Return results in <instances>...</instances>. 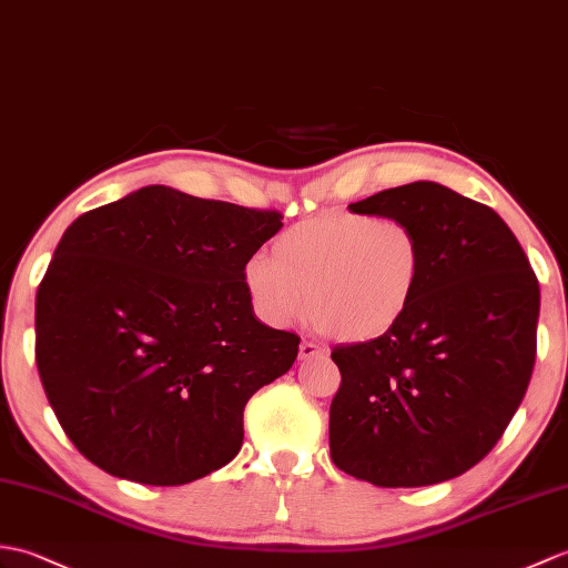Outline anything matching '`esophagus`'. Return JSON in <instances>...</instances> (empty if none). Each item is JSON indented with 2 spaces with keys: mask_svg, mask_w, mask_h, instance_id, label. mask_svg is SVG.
Masks as SVG:
<instances>
[{
  "mask_svg": "<svg viewBox=\"0 0 568 568\" xmlns=\"http://www.w3.org/2000/svg\"><path fill=\"white\" fill-rule=\"evenodd\" d=\"M324 355V348L312 344V341H302L300 344V361H312V358H320Z\"/></svg>",
  "mask_w": 568,
  "mask_h": 568,
  "instance_id": "1",
  "label": "esophagus"
}]
</instances>
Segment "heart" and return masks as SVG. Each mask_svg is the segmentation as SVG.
<instances>
[{"mask_svg":"<svg viewBox=\"0 0 568 568\" xmlns=\"http://www.w3.org/2000/svg\"><path fill=\"white\" fill-rule=\"evenodd\" d=\"M242 283L263 322L287 326L310 310L322 334L363 344L412 310L424 252L404 217L324 213L278 234L271 256L248 258Z\"/></svg>","mask_w":568,"mask_h":568,"instance_id":"b5f03b06","label":"heart"}]
</instances>
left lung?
Listing matches in <instances>:
<instances>
[{"mask_svg":"<svg viewBox=\"0 0 568 568\" xmlns=\"http://www.w3.org/2000/svg\"><path fill=\"white\" fill-rule=\"evenodd\" d=\"M348 210L412 224L424 283L392 332L334 348L332 459L387 489L455 479L491 453L530 385L539 283L491 207L435 181L379 191Z\"/></svg>","mask_w":568,"mask_h":568,"instance_id":"left-lung-1","label":"left lung"}]
</instances>
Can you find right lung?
Segmentation results:
<instances>
[{
	"instance_id": "obj_1",
	"label": "right lung",
	"mask_w": 568,
	"mask_h": 568,
	"mask_svg": "<svg viewBox=\"0 0 568 568\" xmlns=\"http://www.w3.org/2000/svg\"><path fill=\"white\" fill-rule=\"evenodd\" d=\"M281 220L144 186L64 230L36 295V363L89 463L179 486L240 453L246 402L300 346L258 320L242 283Z\"/></svg>"
}]
</instances>
